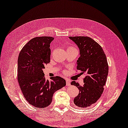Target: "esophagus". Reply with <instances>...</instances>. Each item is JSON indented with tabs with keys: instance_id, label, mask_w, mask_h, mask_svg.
<instances>
[{
	"instance_id": "1",
	"label": "esophagus",
	"mask_w": 128,
	"mask_h": 128,
	"mask_svg": "<svg viewBox=\"0 0 128 128\" xmlns=\"http://www.w3.org/2000/svg\"><path fill=\"white\" fill-rule=\"evenodd\" d=\"M70 80H66V86H70Z\"/></svg>"
}]
</instances>
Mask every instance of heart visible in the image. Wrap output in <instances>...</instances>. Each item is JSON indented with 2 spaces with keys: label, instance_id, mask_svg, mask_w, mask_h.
I'll return each instance as SVG.
<instances>
[{
  "label": "heart",
  "instance_id": "1",
  "mask_svg": "<svg viewBox=\"0 0 128 128\" xmlns=\"http://www.w3.org/2000/svg\"><path fill=\"white\" fill-rule=\"evenodd\" d=\"M68 50H76V51L78 52L77 49L73 46H68V47L67 48V51Z\"/></svg>",
  "mask_w": 128,
  "mask_h": 128
}]
</instances>
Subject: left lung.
<instances>
[{
  "label": "left lung",
  "instance_id": "8db88e82",
  "mask_svg": "<svg viewBox=\"0 0 128 128\" xmlns=\"http://www.w3.org/2000/svg\"><path fill=\"white\" fill-rule=\"evenodd\" d=\"M69 38L79 48L80 56L77 60V70L85 73L83 86L73 81L72 85L76 86L79 93L74 103L80 108H87L94 104L100 97L106 82L108 66L105 54L102 46L88 36Z\"/></svg>",
  "mask_w": 128,
  "mask_h": 128
}]
</instances>
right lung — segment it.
<instances>
[{
	"instance_id": "right-lung-1",
	"label": "right lung",
	"mask_w": 128,
	"mask_h": 128,
	"mask_svg": "<svg viewBox=\"0 0 128 128\" xmlns=\"http://www.w3.org/2000/svg\"><path fill=\"white\" fill-rule=\"evenodd\" d=\"M52 37H36L21 50L18 58L17 79L24 98L35 108H44L51 104L55 91L66 86L60 76L46 80L43 69L50 61V44Z\"/></svg>"
}]
</instances>
